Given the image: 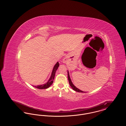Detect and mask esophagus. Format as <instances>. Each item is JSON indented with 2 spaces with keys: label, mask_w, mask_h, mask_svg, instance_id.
Segmentation results:
<instances>
[{
  "label": "esophagus",
  "mask_w": 126,
  "mask_h": 126,
  "mask_svg": "<svg viewBox=\"0 0 126 126\" xmlns=\"http://www.w3.org/2000/svg\"><path fill=\"white\" fill-rule=\"evenodd\" d=\"M66 58H65L64 59V60H63V62H65V60H66Z\"/></svg>",
  "instance_id": "esophagus-1"
}]
</instances>
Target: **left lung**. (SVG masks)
<instances>
[{"label":"left lung","instance_id":"1","mask_svg":"<svg viewBox=\"0 0 126 126\" xmlns=\"http://www.w3.org/2000/svg\"><path fill=\"white\" fill-rule=\"evenodd\" d=\"M67 75H68V81H69V84H70V86L71 87V88H72V89H73L74 90H75V91H76V92H80V93H84V92L83 91H81V90H79V89H78V88H77L72 83V82H71V79L70 78V77H69V73H68V74H67Z\"/></svg>","mask_w":126,"mask_h":126}]
</instances>
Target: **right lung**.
Returning <instances> with one entry per match:
<instances>
[{
    "label": "right lung",
    "instance_id": "obj_1",
    "mask_svg": "<svg viewBox=\"0 0 126 126\" xmlns=\"http://www.w3.org/2000/svg\"><path fill=\"white\" fill-rule=\"evenodd\" d=\"M59 63L58 62L56 65L54 66V68L53 69L52 74L51 75V77L49 78V79L48 80V82L46 84H43V85H38V86H34V87L35 88H37L38 89H47L48 88L53 82V80H54V77H55V73L56 72V70H57L58 67L59 66Z\"/></svg>",
    "mask_w": 126,
    "mask_h": 126
}]
</instances>
